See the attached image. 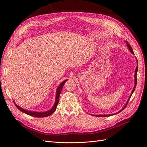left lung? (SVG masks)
Instances as JSON below:
<instances>
[{
	"label": "left lung",
	"mask_w": 147,
	"mask_h": 147,
	"mask_svg": "<svg viewBox=\"0 0 147 147\" xmlns=\"http://www.w3.org/2000/svg\"><path fill=\"white\" fill-rule=\"evenodd\" d=\"M126 44H127V48H128L129 50V51H131V52L132 53L133 55H134V51H133V50H132V48H131V45H129V43H128L127 41H126ZM137 70H138V65H137V66L136 67V70H135V74H134V77H135V79H134V82H135V85H134V89H133V90H132V92H131V96H130V97H129V99H128L127 101L126 102V103L125 105H124V106L123 107V109H122L121 110H119V112H118L117 113H113V114H109V115H95V116H96V117H110V116H112V115H116V114H117V113H119L120 112H121L122 110H123L124 109L126 108V105H127V103H128L129 100V99H130V98H131V96H132V94L133 92L134 91L135 89H136V84H137Z\"/></svg>",
	"instance_id": "8db88e82"
}]
</instances>
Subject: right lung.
Segmentation results:
<instances>
[{
    "label": "right lung",
    "mask_w": 147,
    "mask_h": 147,
    "mask_svg": "<svg viewBox=\"0 0 147 147\" xmlns=\"http://www.w3.org/2000/svg\"><path fill=\"white\" fill-rule=\"evenodd\" d=\"M67 80H65L63 81L62 82L59 86L57 87V90H56V99H55V104L53 105V107L48 111H47V112H33V111H29V110H27L26 109H24L23 108L20 107V106H18V105H16L15 104V102L13 101L14 102L15 105L16 107L18 109V110H20L21 112H23L26 114H27L28 115H30V116H32V117H38V118H43V117H46L48 116H50L51 115L53 112H55V111L57 107V105L58 104V102H59V95L61 94V92L63 90V88L64 83L67 82Z\"/></svg>",
    "instance_id": "add662e5"
}]
</instances>
